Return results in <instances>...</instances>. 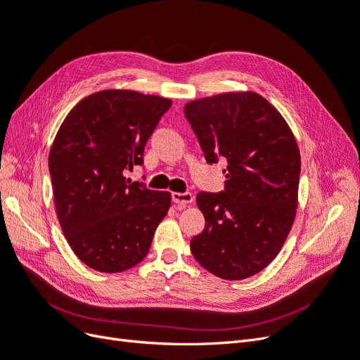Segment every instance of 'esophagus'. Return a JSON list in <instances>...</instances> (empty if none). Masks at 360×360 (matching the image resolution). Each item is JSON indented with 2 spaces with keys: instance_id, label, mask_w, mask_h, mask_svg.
<instances>
[{
  "instance_id": "1",
  "label": "esophagus",
  "mask_w": 360,
  "mask_h": 360,
  "mask_svg": "<svg viewBox=\"0 0 360 360\" xmlns=\"http://www.w3.org/2000/svg\"><path fill=\"white\" fill-rule=\"evenodd\" d=\"M172 200L179 207H184L185 205H190L194 202V195L191 193H172Z\"/></svg>"
}]
</instances>
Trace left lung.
<instances>
[{"instance_id":"left-lung-1","label":"left lung","mask_w":360,"mask_h":360,"mask_svg":"<svg viewBox=\"0 0 360 360\" xmlns=\"http://www.w3.org/2000/svg\"><path fill=\"white\" fill-rule=\"evenodd\" d=\"M210 165L227 160L224 191L199 193L205 230L194 259L229 281L263 271L281 251L297 207L300 154L295 134L257 92H223L185 104Z\"/></svg>"}]
</instances>
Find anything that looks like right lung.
Wrapping results in <instances>:
<instances>
[{
  "instance_id": "obj_1",
  "label": "right lung",
  "mask_w": 360,
  "mask_h": 360,
  "mask_svg": "<svg viewBox=\"0 0 360 360\" xmlns=\"http://www.w3.org/2000/svg\"><path fill=\"white\" fill-rule=\"evenodd\" d=\"M172 100L104 89L80 100L58 130L49 172L58 221L76 256L98 272L141 263L172 203L127 172L143 163L148 139Z\"/></svg>"
}]
</instances>
